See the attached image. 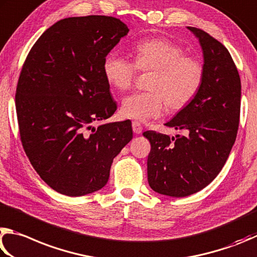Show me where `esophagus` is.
Instances as JSON below:
<instances>
[{
  "mask_svg": "<svg viewBox=\"0 0 257 257\" xmlns=\"http://www.w3.org/2000/svg\"><path fill=\"white\" fill-rule=\"evenodd\" d=\"M132 128H133V132L136 134H141L142 133V125L139 123L137 120H133L132 121Z\"/></svg>",
  "mask_w": 257,
  "mask_h": 257,
  "instance_id": "1",
  "label": "esophagus"
}]
</instances>
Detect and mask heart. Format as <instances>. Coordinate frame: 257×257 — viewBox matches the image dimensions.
Masks as SVG:
<instances>
[{"label":"heart","instance_id":"obj_1","mask_svg":"<svg viewBox=\"0 0 257 257\" xmlns=\"http://www.w3.org/2000/svg\"><path fill=\"white\" fill-rule=\"evenodd\" d=\"M133 62L115 52L102 63L103 76L110 87L124 91L132 87L139 71L151 72L148 91L125 97L121 114L127 118L148 120L161 115L165 106L178 111L187 107L204 83L202 62L185 55L182 46L167 38L145 39L133 47Z\"/></svg>","mask_w":257,"mask_h":257}]
</instances>
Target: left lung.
I'll return each instance as SVG.
<instances>
[{"label":"left lung","instance_id":"left-lung-1","mask_svg":"<svg viewBox=\"0 0 257 257\" xmlns=\"http://www.w3.org/2000/svg\"><path fill=\"white\" fill-rule=\"evenodd\" d=\"M204 83L190 105L165 125L188 136L143 133L150 141L148 182L160 194L183 197L208 186L221 172L235 143L240 117V78L228 49L202 29Z\"/></svg>","mask_w":257,"mask_h":257}]
</instances>
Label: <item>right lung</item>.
I'll list each match as a JSON object with an SVG mask.
<instances>
[{
    "instance_id": "right-lung-1",
    "label": "right lung",
    "mask_w": 257,
    "mask_h": 257,
    "mask_svg": "<svg viewBox=\"0 0 257 257\" xmlns=\"http://www.w3.org/2000/svg\"><path fill=\"white\" fill-rule=\"evenodd\" d=\"M127 26L108 16L65 18L31 47L18 80L20 140L40 178L61 194L106 185L115 157L132 140L131 120L91 127L116 110L102 63Z\"/></svg>"
}]
</instances>
